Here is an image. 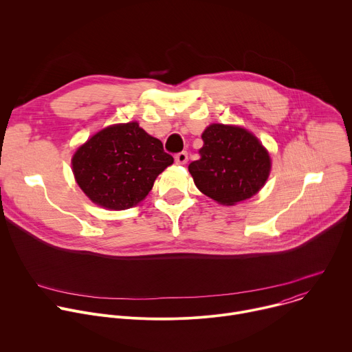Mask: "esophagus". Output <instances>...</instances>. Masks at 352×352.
Listing matches in <instances>:
<instances>
[{
  "mask_svg": "<svg viewBox=\"0 0 352 352\" xmlns=\"http://www.w3.org/2000/svg\"><path fill=\"white\" fill-rule=\"evenodd\" d=\"M175 162L177 164H186L188 162V153L186 152H179L175 155Z\"/></svg>",
  "mask_w": 352,
  "mask_h": 352,
  "instance_id": "esophagus-1",
  "label": "esophagus"
}]
</instances>
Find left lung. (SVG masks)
<instances>
[{"instance_id": "1", "label": "left lung", "mask_w": 352, "mask_h": 352, "mask_svg": "<svg viewBox=\"0 0 352 352\" xmlns=\"http://www.w3.org/2000/svg\"><path fill=\"white\" fill-rule=\"evenodd\" d=\"M202 140L199 160L188 166L200 192L227 206L259 192L272 164L256 136L239 126L213 124Z\"/></svg>"}]
</instances>
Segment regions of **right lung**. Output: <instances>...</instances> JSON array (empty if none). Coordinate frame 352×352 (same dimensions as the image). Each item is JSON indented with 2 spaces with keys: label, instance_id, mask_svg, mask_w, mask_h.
Returning <instances> with one entry per match:
<instances>
[{
  "label": "right lung",
  "instance_id": "add662e5",
  "mask_svg": "<svg viewBox=\"0 0 352 352\" xmlns=\"http://www.w3.org/2000/svg\"><path fill=\"white\" fill-rule=\"evenodd\" d=\"M173 163L159 139L138 122H128L104 128L82 144L74 155L72 171L96 205L124 210L143 200Z\"/></svg>",
  "mask_w": 352,
  "mask_h": 352
}]
</instances>
